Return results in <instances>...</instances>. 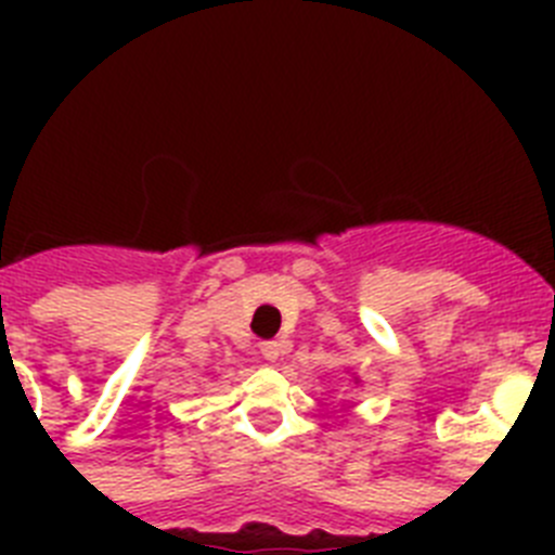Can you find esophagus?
Returning <instances> with one entry per match:
<instances>
[{"instance_id":"34e87169","label":"esophagus","mask_w":555,"mask_h":555,"mask_svg":"<svg viewBox=\"0 0 555 555\" xmlns=\"http://www.w3.org/2000/svg\"><path fill=\"white\" fill-rule=\"evenodd\" d=\"M286 350V345L283 341H261V356L267 358V361H278V356Z\"/></svg>"}]
</instances>
